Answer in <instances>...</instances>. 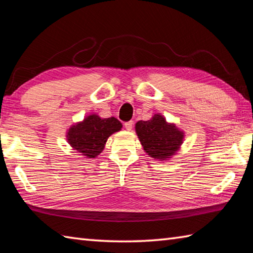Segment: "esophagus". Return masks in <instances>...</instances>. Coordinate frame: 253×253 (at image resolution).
I'll use <instances>...</instances> for the list:
<instances>
[{"mask_svg":"<svg viewBox=\"0 0 253 253\" xmlns=\"http://www.w3.org/2000/svg\"><path fill=\"white\" fill-rule=\"evenodd\" d=\"M125 128L127 130H131L132 129V126H133V122H127V123H125Z\"/></svg>","mask_w":253,"mask_h":253,"instance_id":"34e87169","label":"esophagus"}]
</instances>
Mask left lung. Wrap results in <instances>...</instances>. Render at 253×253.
Returning a JSON list of instances; mask_svg holds the SVG:
<instances>
[{
  "instance_id": "left-lung-1",
  "label": "left lung",
  "mask_w": 253,
  "mask_h": 253,
  "mask_svg": "<svg viewBox=\"0 0 253 253\" xmlns=\"http://www.w3.org/2000/svg\"><path fill=\"white\" fill-rule=\"evenodd\" d=\"M136 133L144 152L155 160L166 161L176 154L184 142L185 132L163 115L154 114L151 120L136 123Z\"/></svg>"
}]
</instances>
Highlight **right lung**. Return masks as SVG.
I'll return each instance as SVG.
<instances>
[{"instance_id":"right-lung-1","label":"right lung","mask_w":253,"mask_h":253,"mask_svg":"<svg viewBox=\"0 0 253 253\" xmlns=\"http://www.w3.org/2000/svg\"><path fill=\"white\" fill-rule=\"evenodd\" d=\"M122 127V123L115 117L102 118L91 114L69 127L66 139L75 151L87 159H94L103 151L107 138Z\"/></svg>"}]
</instances>
